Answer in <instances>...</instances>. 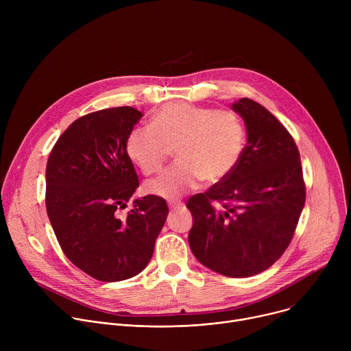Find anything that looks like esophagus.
Wrapping results in <instances>:
<instances>
[{"mask_svg": "<svg viewBox=\"0 0 351 351\" xmlns=\"http://www.w3.org/2000/svg\"><path fill=\"white\" fill-rule=\"evenodd\" d=\"M169 208H171L172 211H179V210H183V208H184V204L180 203V202H172V203H169Z\"/></svg>", "mask_w": 351, "mask_h": 351, "instance_id": "34e87169", "label": "esophagus"}]
</instances>
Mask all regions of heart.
<instances>
[{
  "label": "heart",
  "instance_id": "b5f03b06",
  "mask_svg": "<svg viewBox=\"0 0 351 351\" xmlns=\"http://www.w3.org/2000/svg\"><path fill=\"white\" fill-rule=\"evenodd\" d=\"M245 144L241 119L233 111L172 103L161 107L152 126H136L126 137V154L144 173L158 172L175 147L179 158L144 190L162 198H178L203 180L223 182L239 165Z\"/></svg>",
  "mask_w": 351,
  "mask_h": 351
}]
</instances>
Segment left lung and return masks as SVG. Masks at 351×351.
Returning <instances> with one entry per match:
<instances>
[{"instance_id": "8db88e82", "label": "left lung", "mask_w": 351, "mask_h": 351, "mask_svg": "<svg viewBox=\"0 0 351 351\" xmlns=\"http://www.w3.org/2000/svg\"><path fill=\"white\" fill-rule=\"evenodd\" d=\"M232 110L244 121L247 144L230 176L190 197L189 244L204 267L247 278L285 253L306 203V186L298 148L286 128L250 98H240ZM213 201L224 210H215Z\"/></svg>"}]
</instances>
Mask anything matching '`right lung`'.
<instances>
[{"label":"right lung","instance_id":"add662e5","mask_svg":"<svg viewBox=\"0 0 351 351\" xmlns=\"http://www.w3.org/2000/svg\"><path fill=\"white\" fill-rule=\"evenodd\" d=\"M143 114L107 108L76 119L57 140L45 169L47 214L68 260L94 279L119 282L140 274L167 221V202L136 198L138 178L126 137Z\"/></svg>","mask_w":351,"mask_h":351}]
</instances>
